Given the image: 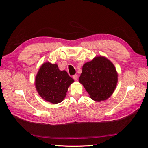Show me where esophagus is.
Instances as JSON below:
<instances>
[{
  "mask_svg": "<svg viewBox=\"0 0 148 148\" xmlns=\"http://www.w3.org/2000/svg\"><path fill=\"white\" fill-rule=\"evenodd\" d=\"M73 78L75 80V81H77V79H78V75H74L73 76Z\"/></svg>",
  "mask_w": 148,
  "mask_h": 148,
  "instance_id": "1",
  "label": "esophagus"
}]
</instances>
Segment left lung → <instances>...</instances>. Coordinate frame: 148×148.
<instances>
[{
  "label": "left lung",
  "instance_id": "obj_1",
  "mask_svg": "<svg viewBox=\"0 0 148 148\" xmlns=\"http://www.w3.org/2000/svg\"><path fill=\"white\" fill-rule=\"evenodd\" d=\"M118 75L114 65L104 57H96L83 66L79 82L92 99L99 102L112 95L117 86Z\"/></svg>",
  "mask_w": 148,
  "mask_h": 148
}]
</instances>
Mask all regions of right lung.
<instances>
[{"mask_svg": "<svg viewBox=\"0 0 148 148\" xmlns=\"http://www.w3.org/2000/svg\"><path fill=\"white\" fill-rule=\"evenodd\" d=\"M73 82L66 71L60 70L57 64L46 62L40 67L35 84L42 99L56 104L64 99L69 86Z\"/></svg>", "mask_w": 148, "mask_h": 148, "instance_id": "add662e5", "label": "right lung"}]
</instances>
